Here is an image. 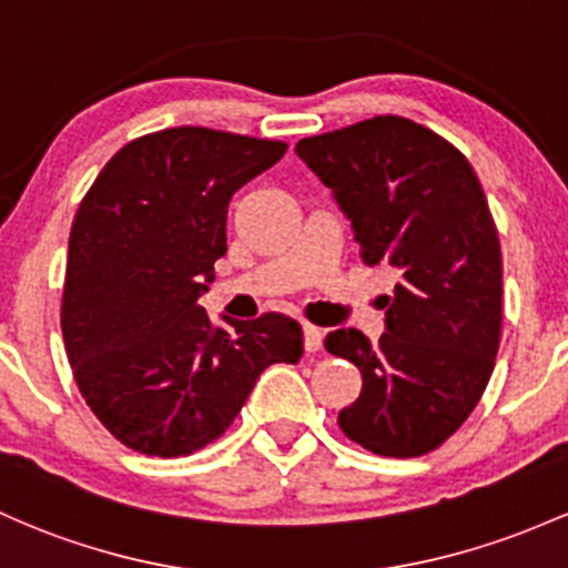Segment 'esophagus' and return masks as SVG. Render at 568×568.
Instances as JSON below:
<instances>
[{
	"mask_svg": "<svg viewBox=\"0 0 568 568\" xmlns=\"http://www.w3.org/2000/svg\"><path fill=\"white\" fill-rule=\"evenodd\" d=\"M304 347H307V353L321 351V347H323V332H321V328L304 323Z\"/></svg>",
	"mask_w": 568,
	"mask_h": 568,
	"instance_id": "esophagus-1",
	"label": "esophagus"
}]
</instances>
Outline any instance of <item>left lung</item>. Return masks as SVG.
Returning <instances> with one entry per match:
<instances>
[{
    "mask_svg": "<svg viewBox=\"0 0 568 568\" xmlns=\"http://www.w3.org/2000/svg\"><path fill=\"white\" fill-rule=\"evenodd\" d=\"M296 153L351 217L364 264L398 274L379 342L326 336L364 377L339 428L377 456H426L477 407L501 339V245L483 185L456 145L398 115L307 136Z\"/></svg>",
    "mask_w": 568,
    "mask_h": 568,
    "instance_id": "obj_1",
    "label": "left lung"
}]
</instances>
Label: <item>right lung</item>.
Masks as SVG:
<instances>
[{
    "label": "right lung",
    "instance_id": "1",
    "mask_svg": "<svg viewBox=\"0 0 568 568\" xmlns=\"http://www.w3.org/2000/svg\"><path fill=\"white\" fill-rule=\"evenodd\" d=\"M285 142L178 126L104 164L70 232L61 334L74 383L102 426L136 453L191 456L234 423L255 379L296 364L288 315L213 326L199 296L226 253L229 202Z\"/></svg>",
    "mask_w": 568,
    "mask_h": 568
}]
</instances>
